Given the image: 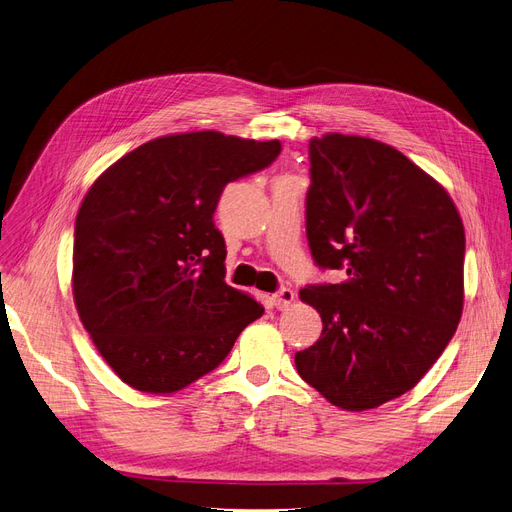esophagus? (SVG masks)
<instances>
[{
    "label": "esophagus",
    "instance_id": "1",
    "mask_svg": "<svg viewBox=\"0 0 512 512\" xmlns=\"http://www.w3.org/2000/svg\"><path fill=\"white\" fill-rule=\"evenodd\" d=\"M276 309H284L291 305L295 301V293L291 291V288H280V291H276V295L272 297Z\"/></svg>",
    "mask_w": 512,
    "mask_h": 512
}]
</instances>
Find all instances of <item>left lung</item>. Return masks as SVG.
<instances>
[{
  "mask_svg": "<svg viewBox=\"0 0 512 512\" xmlns=\"http://www.w3.org/2000/svg\"><path fill=\"white\" fill-rule=\"evenodd\" d=\"M305 230L339 284H307L320 339L295 353L301 379L362 412L410 391L454 337L464 301V226L431 175L370 138L309 140Z\"/></svg>",
  "mask_w": 512,
  "mask_h": 512,
  "instance_id": "obj_1",
  "label": "left lung"
}]
</instances>
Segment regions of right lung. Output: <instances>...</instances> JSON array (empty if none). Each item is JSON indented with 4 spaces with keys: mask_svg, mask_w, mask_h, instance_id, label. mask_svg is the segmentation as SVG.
I'll list each match as a JSON object with an SVG mask.
<instances>
[{
    "mask_svg": "<svg viewBox=\"0 0 512 512\" xmlns=\"http://www.w3.org/2000/svg\"><path fill=\"white\" fill-rule=\"evenodd\" d=\"M278 140L219 131L150 140L108 167L75 221L73 297L129 387L173 393L215 370L263 307L226 284L213 213L230 182L270 167Z\"/></svg>",
    "mask_w": 512,
    "mask_h": 512,
    "instance_id": "right-lung-1",
    "label": "right lung"
}]
</instances>
